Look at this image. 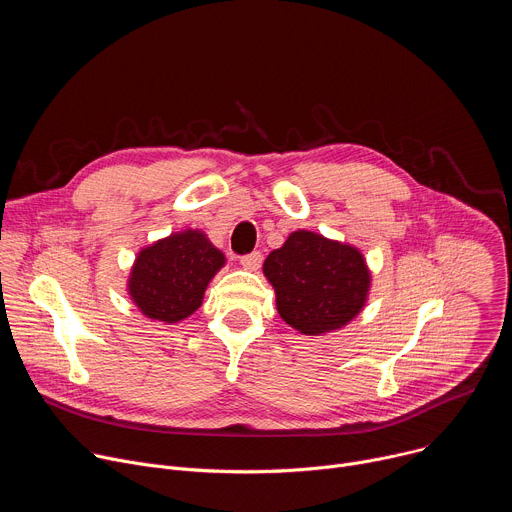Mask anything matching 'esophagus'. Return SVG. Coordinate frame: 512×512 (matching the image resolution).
<instances>
[{
    "instance_id": "34e87169",
    "label": "esophagus",
    "mask_w": 512,
    "mask_h": 512,
    "mask_svg": "<svg viewBox=\"0 0 512 512\" xmlns=\"http://www.w3.org/2000/svg\"><path fill=\"white\" fill-rule=\"evenodd\" d=\"M261 263H263V255L259 251H253V253L241 257V265L249 271H257L261 267Z\"/></svg>"
}]
</instances>
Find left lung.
Instances as JSON below:
<instances>
[{"label":"left lung","instance_id":"8db88e82","mask_svg":"<svg viewBox=\"0 0 512 512\" xmlns=\"http://www.w3.org/2000/svg\"><path fill=\"white\" fill-rule=\"evenodd\" d=\"M263 273L275 289L279 316L308 336L348 324L367 302L371 273L358 249L296 231L269 253Z\"/></svg>","mask_w":512,"mask_h":512}]
</instances>
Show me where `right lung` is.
I'll return each mask as SVG.
<instances>
[{
	"label": "right lung",
	"mask_w": 512,
	"mask_h": 512,
	"mask_svg": "<svg viewBox=\"0 0 512 512\" xmlns=\"http://www.w3.org/2000/svg\"><path fill=\"white\" fill-rule=\"evenodd\" d=\"M225 255L200 231L174 233L139 251L129 277V296L152 320L180 322L194 314Z\"/></svg>",
	"instance_id": "add662e5"
}]
</instances>
